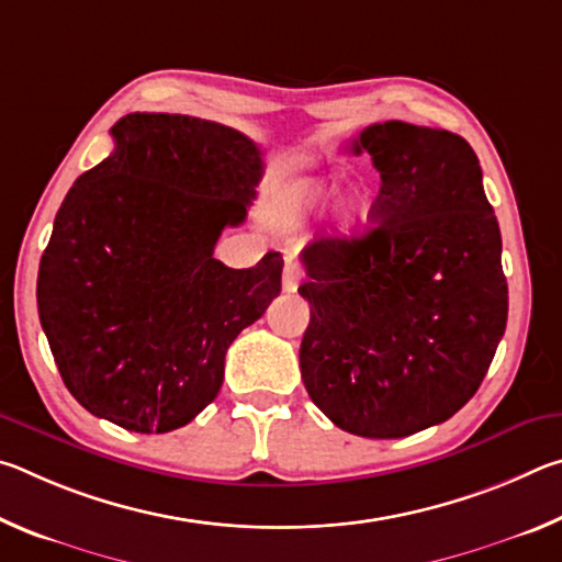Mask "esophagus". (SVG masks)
Returning <instances> with one entry per match:
<instances>
[{"label": "esophagus", "instance_id": "1", "mask_svg": "<svg viewBox=\"0 0 562 562\" xmlns=\"http://www.w3.org/2000/svg\"><path fill=\"white\" fill-rule=\"evenodd\" d=\"M300 280H302V272H300V268L294 262H288L284 265V270H282V290L284 292H294L300 288Z\"/></svg>", "mask_w": 562, "mask_h": 562}]
</instances>
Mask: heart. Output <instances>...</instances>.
I'll use <instances>...</instances> for the list:
<instances>
[{
	"label": "heart",
	"mask_w": 562,
	"mask_h": 562,
	"mask_svg": "<svg viewBox=\"0 0 562 562\" xmlns=\"http://www.w3.org/2000/svg\"><path fill=\"white\" fill-rule=\"evenodd\" d=\"M339 193V180L327 176H307V178H294L284 186L282 203L288 207V213L307 221V217L319 215L325 207L335 201ZM376 207V198L369 188H355L349 195L341 198L335 215V227L339 235L345 237H359L367 233L369 223H372Z\"/></svg>",
	"instance_id": "obj_1"
}]
</instances>
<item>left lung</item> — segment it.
Instances as JSON below:
<instances>
[{"mask_svg":"<svg viewBox=\"0 0 562 562\" xmlns=\"http://www.w3.org/2000/svg\"><path fill=\"white\" fill-rule=\"evenodd\" d=\"M361 150L382 176L376 225L302 250L300 369L339 429L402 439L479 392L506 331L508 284L479 158L461 136L384 121L359 133Z\"/></svg>","mask_w":562,"mask_h":562,"instance_id":"obj_1","label":"left lung"}]
</instances>
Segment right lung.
<instances>
[{"instance_id": "right-lung-1", "label": "right lung", "mask_w": 562, "mask_h": 562, "mask_svg": "<svg viewBox=\"0 0 562 562\" xmlns=\"http://www.w3.org/2000/svg\"><path fill=\"white\" fill-rule=\"evenodd\" d=\"M113 154L76 178L40 262L36 304L66 389L136 434L180 429L223 386L225 351L280 294L282 255L213 258L245 221L262 154L180 113H128Z\"/></svg>"}]
</instances>
